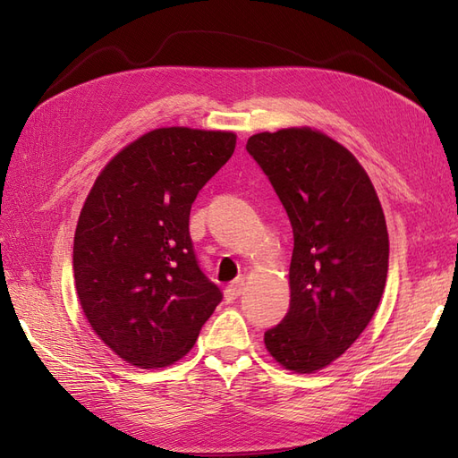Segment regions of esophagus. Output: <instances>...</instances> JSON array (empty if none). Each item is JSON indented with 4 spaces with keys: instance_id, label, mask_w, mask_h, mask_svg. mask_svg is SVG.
<instances>
[{
    "instance_id": "1",
    "label": "esophagus",
    "mask_w": 458,
    "mask_h": 458,
    "mask_svg": "<svg viewBox=\"0 0 458 458\" xmlns=\"http://www.w3.org/2000/svg\"><path fill=\"white\" fill-rule=\"evenodd\" d=\"M242 288H244V281H242V279H237L233 284H229V286L225 288V298H227V301L237 300V298L242 294Z\"/></svg>"
}]
</instances>
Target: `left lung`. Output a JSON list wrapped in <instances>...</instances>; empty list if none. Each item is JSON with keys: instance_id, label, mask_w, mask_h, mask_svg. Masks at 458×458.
<instances>
[{"instance_id": "left-lung-1", "label": "left lung", "mask_w": 458, "mask_h": 458, "mask_svg": "<svg viewBox=\"0 0 458 458\" xmlns=\"http://www.w3.org/2000/svg\"><path fill=\"white\" fill-rule=\"evenodd\" d=\"M246 150L294 233L290 308L263 340L288 370L313 372L348 350L378 308L390 256L382 206L361 164L323 133L266 131Z\"/></svg>"}]
</instances>
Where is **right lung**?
I'll use <instances>...</instances> for the list:
<instances>
[{
  "label": "right lung",
  "mask_w": 458,
  "mask_h": 458,
  "mask_svg": "<svg viewBox=\"0 0 458 458\" xmlns=\"http://www.w3.org/2000/svg\"><path fill=\"white\" fill-rule=\"evenodd\" d=\"M234 143L231 131L160 128L97 177L74 234V281L91 328L123 361L172 365L224 298L199 266L189 216Z\"/></svg>",
  "instance_id": "obj_1"
}]
</instances>
